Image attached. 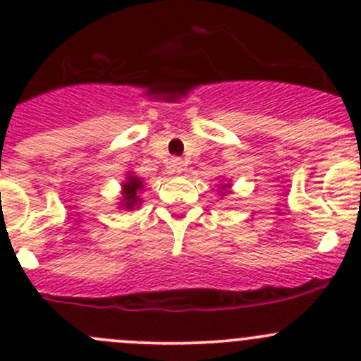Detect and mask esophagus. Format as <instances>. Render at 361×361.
Masks as SVG:
<instances>
[{
	"instance_id": "esophagus-1",
	"label": "esophagus",
	"mask_w": 361,
	"mask_h": 361,
	"mask_svg": "<svg viewBox=\"0 0 361 361\" xmlns=\"http://www.w3.org/2000/svg\"><path fill=\"white\" fill-rule=\"evenodd\" d=\"M171 167H173L174 173H183L185 171V160L180 157H173L171 159Z\"/></svg>"
}]
</instances>
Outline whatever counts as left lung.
Segmentation results:
<instances>
[{
    "mask_svg": "<svg viewBox=\"0 0 361 361\" xmlns=\"http://www.w3.org/2000/svg\"><path fill=\"white\" fill-rule=\"evenodd\" d=\"M227 187H228V185H224V187H221V190H224V192H221V195H225V194H227L228 190H225V188H227Z\"/></svg>",
    "mask_w": 361,
    "mask_h": 361,
    "instance_id": "8db88e82",
    "label": "left lung"
}]
</instances>
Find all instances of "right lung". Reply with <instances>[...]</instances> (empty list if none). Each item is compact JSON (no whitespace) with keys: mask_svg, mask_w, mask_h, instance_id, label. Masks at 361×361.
I'll return each mask as SVG.
<instances>
[{"mask_svg":"<svg viewBox=\"0 0 361 361\" xmlns=\"http://www.w3.org/2000/svg\"><path fill=\"white\" fill-rule=\"evenodd\" d=\"M122 206L123 209H136L137 206L141 204V199H140V192L143 190V181H141V178L134 176V174H129L126 180V183L122 185Z\"/></svg>","mask_w":361,"mask_h":361,"instance_id":"right-lung-1","label":"right lung"}]
</instances>
